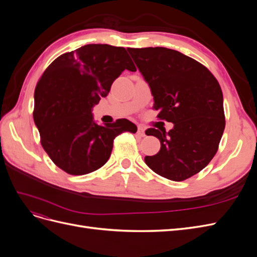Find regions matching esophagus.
Wrapping results in <instances>:
<instances>
[{
    "label": "esophagus",
    "instance_id": "34e87169",
    "mask_svg": "<svg viewBox=\"0 0 257 257\" xmlns=\"http://www.w3.org/2000/svg\"><path fill=\"white\" fill-rule=\"evenodd\" d=\"M145 131H146L145 126H143V125H138L137 134H138L139 136H141V137H145V136H146V134H145Z\"/></svg>",
    "mask_w": 257,
    "mask_h": 257
}]
</instances>
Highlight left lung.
Wrapping results in <instances>:
<instances>
[{"label": "left lung", "instance_id": "8db88e82", "mask_svg": "<svg viewBox=\"0 0 257 257\" xmlns=\"http://www.w3.org/2000/svg\"><path fill=\"white\" fill-rule=\"evenodd\" d=\"M149 84L158 118L174 123L165 130L148 128L160 139L161 149L146 157L154 173L183 181L213 159L225 128L223 93L215 77L199 62L164 47L128 48Z\"/></svg>", "mask_w": 257, "mask_h": 257}]
</instances>
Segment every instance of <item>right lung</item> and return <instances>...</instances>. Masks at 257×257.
<instances>
[{
    "mask_svg": "<svg viewBox=\"0 0 257 257\" xmlns=\"http://www.w3.org/2000/svg\"><path fill=\"white\" fill-rule=\"evenodd\" d=\"M124 69L136 71L125 48L90 44L61 54L38 80L34 122L44 150L65 173L94 172L109 159L116 136L136 133L137 126L127 119L105 125L93 120V106L108 95Z\"/></svg>",
    "mask_w": 257,
    "mask_h": 257,
    "instance_id": "right-lung-1",
    "label": "right lung"
}]
</instances>
